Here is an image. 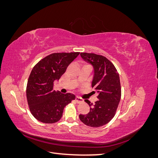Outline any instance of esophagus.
Wrapping results in <instances>:
<instances>
[{
  "mask_svg": "<svg viewBox=\"0 0 158 158\" xmlns=\"http://www.w3.org/2000/svg\"><path fill=\"white\" fill-rule=\"evenodd\" d=\"M75 99H76V102H77V103H81V102H84L83 99H82V98L78 97V96H76Z\"/></svg>",
  "mask_w": 158,
  "mask_h": 158,
  "instance_id": "obj_1",
  "label": "esophagus"
}]
</instances>
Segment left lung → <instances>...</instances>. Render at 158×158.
<instances>
[{"instance_id":"1","label":"left lung","mask_w":158,"mask_h":158,"mask_svg":"<svg viewBox=\"0 0 158 158\" xmlns=\"http://www.w3.org/2000/svg\"><path fill=\"white\" fill-rule=\"evenodd\" d=\"M80 56L93 66L92 86L99 95L94 105L88 99L84 100L90 107L89 112L80 114L79 118L85 125L99 127L106 125L115 114L121 97L120 78L114 66L106 57L87 52H81Z\"/></svg>"}]
</instances>
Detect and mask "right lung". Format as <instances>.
Masks as SVG:
<instances>
[{
	"mask_svg": "<svg viewBox=\"0 0 158 158\" xmlns=\"http://www.w3.org/2000/svg\"><path fill=\"white\" fill-rule=\"evenodd\" d=\"M80 52H57L41 59L33 68L27 80L26 96L30 110L37 120L54 123L63 116L64 107L75 99V95L53 89V82L59 80L68 66Z\"/></svg>",
	"mask_w": 158,
	"mask_h": 158,
	"instance_id": "obj_1",
	"label": "right lung"
}]
</instances>
